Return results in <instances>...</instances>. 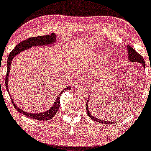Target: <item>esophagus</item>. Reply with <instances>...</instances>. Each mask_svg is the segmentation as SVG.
<instances>
[{"instance_id":"34e87169","label":"esophagus","mask_w":151,"mask_h":151,"mask_svg":"<svg viewBox=\"0 0 151 151\" xmlns=\"http://www.w3.org/2000/svg\"><path fill=\"white\" fill-rule=\"evenodd\" d=\"M85 82H86V81L84 78H78L74 85H75V86H82Z\"/></svg>"}]
</instances>
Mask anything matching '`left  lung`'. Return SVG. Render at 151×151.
Listing matches in <instances>:
<instances>
[{"label": "left lung", "instance_id": "obj_1", "mask_svg": "<svg viewBox=\"0 0 151 151\" xmlns=\"http://www.w3.org/2000/svg\"><path fill=\"white\" fill-rule=\"evenodd\" d=\"M127 51H128V53H129V59L131 62H136V63H141V65H142L144 69H145V62L144 60L143 57L139 53H138L137 51H136L135 49H134L133 47H131V46H127ZM88 102H89V97L87 99V102L86 103V113L88 115V117H91L93 120L97 122H100V123H102V124H114L115 123V122H108V121H104V120H102V119L98 118V117L93 116L92 115L91 113H90L89 109H88Z\"/></svg>", "mask_w": 151, "mask_h": 151}]
</instances>
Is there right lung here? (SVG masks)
<instances>
[{"label": "right lung", "mask_w": 151, "mask_h": 151, "mask_svg": "<svg viewBox=\"0 0 151 151\" xmlns=\"http://www.w3.org/2000/svg\"><path fill=\"white\" fill-rule=\"evenodd\" d=\"M56 35L54 34H51V35H48V36H39L38 37H33V38H30L27 39V40L22 41V42H20L18 45H16V47L10 52L9 56H8L7 59V74H6L5 77V87L6 89L7 90L8 93H9L10 97V93L9 92V89H8V79H9V70L10 67H11L12 62V60L14 59V58L16 56V55L18 53L22 52V51L26 50L31 48L32 47L34 46H45V45H53V43L55 42V39H56ZM71 88V86H67V88H64L62 91L60 93V94L58 96V97L55 99L54 103H53V106L49 109L48 111H44L42 113H27L26 111H24L22 109H20L16 106L14 103V100H12V98L11 97V100L12 102V104L14 106V108L16 109V110L18 111V112L23 114L25 116H27L30 118H32L36 120H40V121H46L49 120V119H52L53 116L56 114L58 110L59 109L60 104V96L63 92L66 91L67 90H70Z\"/></svg>", "instance_id": "add662e5"}]
</instances>
